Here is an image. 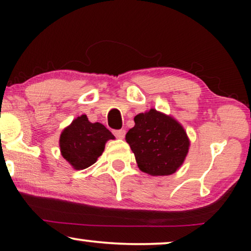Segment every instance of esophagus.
Returning <instances> with one entry per match:
<instances>
[{
    "label": "esophagus",
    "instance_id": "esophagus-1",
    "mask_svg": "<svg viewBox=\"0 0 251 251\" xmlns=\"http://www.w3.org/2000/svg\"><path fill=\"white\" fill-rule=\"evenodd\" d=\"M113 133H114V136L116 138H120V139H123L126 136V130L125 129H120V130H113Z\"/></svg>",
    "mask_w": 251,
    "mask_h": 251
}]
</instances>
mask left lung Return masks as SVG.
<instances>
[{
    "mask_svg": "<svg viewBox=\"0 0 251 251\" xmlns=\"http://www.w3.org/2000/svg\"><path fill=\"white\" fill-rule=\"evenodd\" d=\"M139 169L152 176L174 174L188 152L186 132L173 118L150 109L135 116V126L126 135Z\"/></svg>",
    "mask_w": 251,
    "mask_h": 251,
    "instance_id": "obj_1",
    "label": "left lung"
}]
</instances>
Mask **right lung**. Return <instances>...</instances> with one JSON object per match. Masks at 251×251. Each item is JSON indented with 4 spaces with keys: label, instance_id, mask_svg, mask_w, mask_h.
<instances>
[{
    "label": "right lung",
    "instance_id": "1",
    "mask_svg": "<svg viewBox=\"0 0 251 251\" xmlns=\"http://www.w3.org/2000/svg\"><path fill=\"white\" fill-rule=\"evenodd\" d=\"M108 139L114 136L105 126L89 122L87 115L78 116L61 133V154L74 169H85L101 155Z\"/></svg>",
    "mask_w": 251,
    "mask_h": 251
}]
</instances>
